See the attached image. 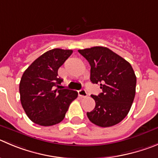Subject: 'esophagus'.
<instances>
[{
	"label": "esophagus",
	"instance_id": "obj_1",
	"mask_svg": "<svg viewBox=\"0 0 158 158\" xmlns=\"http://www.w3.org/2000/svg\"><path fill=\"white\" fill-rule=\"evenodd\" d=\"M78 94H79V97H82V98L87 97V93H86V89H80V90L78 91Z\"/></svg>",
	"mask_w": 158,
	"mask_h": 158
}]
</instances>
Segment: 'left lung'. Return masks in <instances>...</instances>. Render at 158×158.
<instances>
[{"instance_id":"left-lung-1","label":"left lung","mask_w":158,"mask_h":158,"mask_svg":"<svg viewBox=\"0 0 158 158\" xmlns=\"http://www.w3.org/2000/svg\"><path fill=\"white\" fill-rule=\"evenodd\" d=\"M90 64V81L100 84L102 93L91 95L94 110L87 112L92 123L110 127L122 122L129 113L135 94L136 77L126 60L104 47L78 51Z\"/></svg>"}]
</instances>
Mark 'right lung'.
<instances>
[{
  "instance_id": "add662e5",
  "label": "right lung",
  "mask_w": 158,
  "mask_h": 158,
  "mask_svg": "<svg viewBox=\"0 0 158 158\" xmlns=\"http://www.w3.org/2000/svg\"><path fill=\"white\" fill-rule=\"evenodd\" d=\"M72 54V50L55 48L36 58L23 73L19 83L20 101L25 112L34 123L51 126L64 119L76 91L61 89L58 69ZM57 87V88H56Z\"/></svg>"
}]
</instances>
